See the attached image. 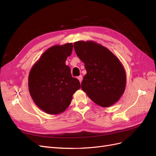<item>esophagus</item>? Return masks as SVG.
Returning <instances> with one entry per match:
<instances>
[{
	"label": "esophagus",
	"instance_id": "34e87169",
	"mask_svg": "<svg viewBox=\"0 0 156 156\" xmlns=\"http://www.w3.org/2000/svg\"><path fill=\"white\" fill-rule=\"evenodd\" d=\"M77 79H79V82H80V83H81V82H82V81H83V76H82V75H80V76H79V77H77Z\"/></svg>",
	"mask_w": 156,
	"mask_h": 156
}]
</instances>
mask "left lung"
<instances>
[{"mask_svg": "<svg viewBox=\"0 0 156 156\" xmlns=\"http://www.w3.org/2000/svg\"><path fill=\"white\" fill-rule=\"evenodd\" d=\"M73 46L87 70L81 83L83 90L99 106L114 105L126 89L123 64L109 49L94 41H78Z\"/></svg>", "mask_w": 156, "mask_h": 156, "instance_id": "left-lung-1", "label": "left lung"}]
</instances>
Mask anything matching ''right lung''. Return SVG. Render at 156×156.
<instances>
[{"label": "right lung", "instance_id": "1", "mask_svg": "<svg viewBox=\"0 0 156 156\" xmlns=\"http://www.w3.org/2000/svg\"><path fill=\"white\" fill-rule=\"evenodd\" d=\"M73 44L55 45L47 49L37 60L29 75V89L35 104L49 115L64 112L70 105L73 94L81 88L66 65L72 55Z\"/></svg>", "mask_w": 156, "mask_h": 156}]
</instances>
